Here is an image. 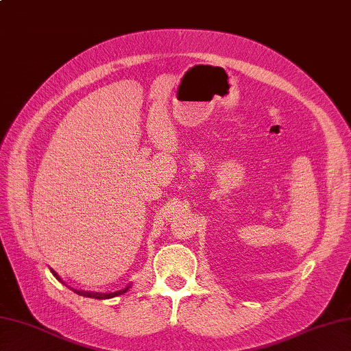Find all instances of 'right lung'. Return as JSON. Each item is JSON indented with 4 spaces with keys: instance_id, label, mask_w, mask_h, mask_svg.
<instances>
[{
    "instance_id": "add662e5",
    "label": "right lung",
    "mask_w": 351,
    "mask_h": 351,
    "mask_svg": "<svg viewBox=\"0 0 351 351\" xmlns=\"http://www.w3.org/2000/svg\"><path fill=\"white\" fill-rule=\"evenodd\" d=\"M53 272V276L58 278V280H61L59 278V276L56 274L55 271H52ZM130 289V286H128L126 289H123V290H117V292H114V293H92V292H83V290H74L75 293H79V295H82V296H86V298H95V299H108V298H113V296H117V295H122V293H125L126 290Z\"/></svg>"
}]
</instances>
